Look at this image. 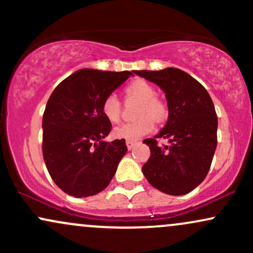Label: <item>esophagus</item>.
I'll return each mask as SVG.
<instances>
[{"mask_svg":"<svg viewBox=\"0 0 253 253\" xmlns=\"http://www.w3.org/2000/svg\"><path fill=\"white\" fill-rule=\"evenodd\" d=\"M126 145H127V149H128V150H132V149H134V146L136 145V143H135V141L127 140V141H126Z\"/></svg>","mask_w":253,"mask_h":253,"instance_id":"esophagus-1","label":"esophagus"}]
</instances>
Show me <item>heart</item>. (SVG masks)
I'll return each mask as SVG.
<instances>
[{
  "label": "heart",
  "mask_w": 253,
  "mask_h": 253,
  "mask_svg": "<svg viewBox=\"0 0 253 253\" xmlns=\"http://www.w3.org/2000/svg\"><path fill=\"white\" fill-rule=\"evenodd\" d=\"M127 98L140 101L136 108L135 117L132 123L121 125L113 130V136L117 139L134 141L150 133L153 128V121L161 124L168 117V107L163 101L156 97L155 86L144 80H134L125 86ZM101 112L109 124L115 125L121 119V103L115 95H108L103 100Z\"/></svg>",
  "instance_id": "b5f03b06"
}]
</instances>
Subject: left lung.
I'll return each mask as SVG.
<instances>
[{
    "instance_id": "left-lung-1",
    "label": "left lung",
    "mask_w": 253,
    "mask_h": 253,
    "mask_svg": "<svg viewBox=\"0 0 253 253\" xmlns=\"http://www.w3.org/2000/svg\"><path fill=\"white\" fill-rule=\"evenodd\" d=\"M135 75L156 83L165 92L169 118L164 128L145 139L151 156L143 172L156 189L185 195L207 176L217 144V117L207 90L187 72L176 68L136 70ZM157 138H168L162 147Z\"/></svg>"
}]
</instances>
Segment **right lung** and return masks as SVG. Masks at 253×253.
I'll return each mask as SVG.
<instances>
[{"label":"right lung","mask_w":253,"mask_h":253,"mask_svg":"<svg viewBox=\"0 0 253 253\" xmlns=\"http://www.w3.org/2000/svg\"><path fill=\"white\" fill-rule=\"evenodd\" d=\"M133 75L82 69L66 77L42 115V156L48 173L68 195L88 197L106 189L126 155L124 139L107 143L112 124L103 100Z\"/></svg>","instance_id":"obj_1"}]
</instances>
